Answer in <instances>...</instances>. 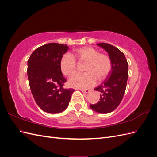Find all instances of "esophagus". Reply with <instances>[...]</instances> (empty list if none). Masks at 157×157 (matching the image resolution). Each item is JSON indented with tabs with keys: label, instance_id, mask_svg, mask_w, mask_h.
I'll use <instances>...</instances> for the list:
<instances>
[{
	"label": "esophagus",
	"instance_id": "34e87169",
	"mask_svg": "<svg viewBox=\"0 0 157 157\" xmlns=\"http://www.w3.org/2000/svg\"><path fill=\"white\" fill-rule=\"evenodd\" d=\"M80 91H81L83 93H86V94L90 92V90H83V89H81V90H80Z\"/></svg>",
	"mask_w": 157,
	"mask_h": 157
}]
</instances>
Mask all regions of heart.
Instances as JSON below:
<instances>
[{
	"label": "heart",
	"mask_w": 157,
	"mask_h": 157,
	"mask_svg": "<svg viewBox=\"0 0 157 157\" xmlns=\"http://www.w3.org/2000/svg\"><path fill=\"white\" fill-rule=\"evenodd\" d=\"M77 58L79 62L86 61L84 73H76L69 80V86L73 88L87 89L94 86L99 81L105 79L112 69L109 56L100 54L92 47H82L74 50L72 55L64 54L60 60V69L65 76L72 75L77 69Z\"/></svg>",
	"instance_id": "heart-1"
}]
</instances>
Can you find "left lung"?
Instances as JSON below:
<instances>
[{
	"label": "left lung",
	"instance_id": "8db88e82",
	"mask_svg": "<svg viewBox=\"0 0 157 157\" xmlns=\"http://www.w3.org/2000/svg\"><path fill=\"white\" fill-rule=\"evenodd\" d=\"M96 44L107 52L112 69L107 78L94 88L101 93L99 101L90 107L97 113L106 114L115 110L124 96L128 78V64L124 54L116 47L107 43Z\"/></svg>",
	"mask_w": 157,
	"mask_h": 157
}]
</instances>
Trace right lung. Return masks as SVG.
<instances>
[{
  "label": "right lung",
  "instance_id": "obj_1",
  "mask_svg": "<svg viewBox=\"0 0 157 157\" xmlns=\"http://www.w3.org/2000/svg\"><path fill=\"white\" fill-rule=\"evenodd\" d=\"M68 50L66 44H46L33 52L27 61L31 91L37 105L46 113L65 111L75 91L63 88L66 79L60 69V60Z\"/></svg>",
  "mask_w": 157,
  "mask_h": 157
}]
</instances>
